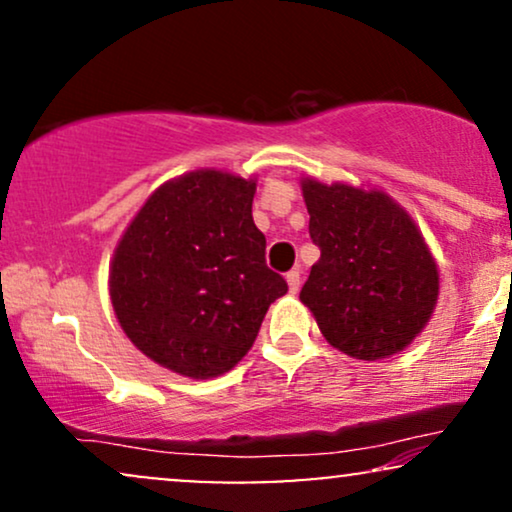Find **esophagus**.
Returning <instances> with one entry per match:
<instances>
[{"instance_id": "1", "label": "esophagus", "mask_w": 512, "mask_h": 512, "mask_svg": "<svg viewBox=\"0 0 512 512\" xmlns=\"http://www.w3.org/2000/svg\"><path fill=\"white\" fill-rule=\"evenodd\" d=\"M286 281H289V291L298 293V289H301V272H298V269H291V272L286 274Z\"/></svg>"}]
</instances>
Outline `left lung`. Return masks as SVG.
Here are the masks:
<instances>
[{"label":"left lung","instance_id":"1","mask_svg":"<svg viewBox=\"0 0 512 512\" xmlns=\"http://www.w3.org/2000/svg\"><path fill=\"white\" fill-rule=\"evenodd\" d=\"M320 260L301 301L332 346L361 361L411 344L438 301V269L409 214L385 192L303 180Z\"/></svg>","mask_w":512,"mask_h":512}]
</instances>
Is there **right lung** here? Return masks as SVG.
Listing matches in <instances>:
<instances>
[{"label": "right lung", "instance_id": "1", "mask_svg": "<svg viewBox=\"0 0 512 512\" xmlns=\"http://www.w3.org/2000/svg\"><path fill=\"white\" fill-rule=\"evenodd\" d=\"M255 182L221 170L170 180L117 245L110 298L132 344L187 378H214L248 354L269 305L289 291L264 260Z\"/></svg>", "mask_w": 512, "mask_h": 512}]
</instances>
